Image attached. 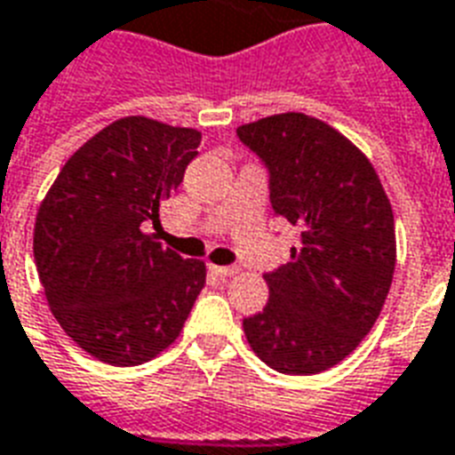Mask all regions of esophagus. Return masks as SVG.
Wrapping results in <instances>:
<instances>
[{
    "label": "esophagus",
    "mask_w": 455,
    "mask_h": 455,
    "mask_svg": "<svg viewBox=\"0 0 455 455\" xmlns=\"http://www.w3.org/2000/svg\"><path fill=\"white\" fill-rule=\"evenodd\" d=\"M210 272L217 274V276H224V279H228V276H234L238 269L235 267H221V265H210Z\"/></svg>",
    "instance_id": "34e87169"
}]
</instances>
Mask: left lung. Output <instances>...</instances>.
I'll list each match as a JSON object with an SVG mask.
<instances>
[{
	"label": "left lung",
	"instance_id": "1",
	"mask_svg": "<svg viewBox=\"0 0 455 455\" xmlns=\"http://www.w3.org/2000/svg\"><path fill=\"white\" fill-rule=\"evenodd\" d=\"M235 133L269 169L274 212L300 231L289 265L265 274L269 300L243 331L276 372H324L358 348L391 289L389 197L372 162L315 116L274 114Z\"/></svg>",
	"mask_w": 455,
	"mask_h": 455
}]
</instances>
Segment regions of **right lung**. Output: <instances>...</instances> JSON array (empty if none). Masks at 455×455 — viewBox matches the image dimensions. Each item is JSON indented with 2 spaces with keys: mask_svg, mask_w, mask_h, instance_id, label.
<instances>
[{
  "mask_svg": "<svg viewBox=\"0 0 455 455\" xmlns=\"http://www.w3.org/2000/svg\"><path fill=\"white\" fill-rule=\"evenodd\" d=\"M200 138L196 128L124 116L66 159L37 210L33 252L44 298L92 358L143 365L188 320L204 262L162 248L145 224H159Z\"/></svg>",
  "mask_w": 455,
  "mask_h": 455,
  "instance_id": "add662e5",
  "label": "right lung"
}]
</instances>
